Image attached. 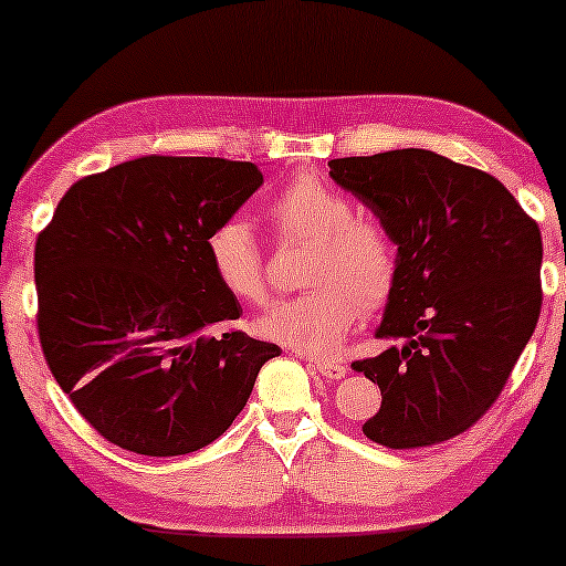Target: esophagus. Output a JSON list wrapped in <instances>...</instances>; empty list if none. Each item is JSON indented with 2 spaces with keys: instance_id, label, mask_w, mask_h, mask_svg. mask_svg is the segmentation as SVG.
Wrapping results in <instances>:
<instances>
[{
  "instance_id": "34e87169",
  "label": "esophagus",
  "mask_w": 566,
  "mask_h": 566,
  "mask_svg": "<svg viewBox=\"0 0 566 566\" xmlns=\"http://www.w3.org/2000/svg\"><path fill=\"white\" fill-rule=\"evenodd\" d=\"M316 374H322L324 378H332V381H337V378H345L347 368L343 366V363H335V360H314L312 363Z\"/></svg>"
}]
</instances>
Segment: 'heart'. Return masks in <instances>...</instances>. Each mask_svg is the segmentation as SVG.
I'll use <instances>...</instances> for the list:
<instances>
[{
	"label": "heart",
	"instance_id": "obj_1",
	"mask_svg": "<svg viewBox=\"0 0 566 566\" xmlns=\"http://www.w3.org/2000/svg\"><path fill=\"white\" fill-rule=\"evenodd\" d=\"M355 203L314 175L291 180L265 208L281 242H308L301 283L306 293L275 304L258 322L273 343L312 355H329L360 312L384 306L397 283V247L384 227L355 216ZM206 254L221 289L239 304L268 298L265 252L239 216L208 231Z\"/></svg>",
	"mask_w": 566,
	"mask_h": 566
}]
</instances>
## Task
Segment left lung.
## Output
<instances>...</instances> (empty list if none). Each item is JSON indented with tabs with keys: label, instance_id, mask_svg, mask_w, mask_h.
<instances>
[{
	"label": "left lung",
	"instance_id": "left-lung-1",
	"mask_svg": "<svg viewBox=\"0 0 566 566\" xmlns=\"http://www.w3.org/2000/svg\"><path fill=\"white\" fill-rule=\"evenodd\" d=\"M397 244V283L353 368L381 389L363 424L378 446L443 443L482 420L505 389L541 314L538 223L497 177L428 149L329 161Z\"/></svg>",
	"mask_w": 566,
	"mask_h": 566
}]
</instances>
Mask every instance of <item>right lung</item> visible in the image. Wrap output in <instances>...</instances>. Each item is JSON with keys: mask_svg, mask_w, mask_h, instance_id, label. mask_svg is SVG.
I'll list each match as a JSON object with an SVG mask.
<instances>
[{"mask_svg": "<svg viewBox=\"0 0 566 566\" xmlns=\"http://www.w3.org/2000/svg\"><path fill=\"white\" fill-rule=\"evenodd\" d=\"M262 185L252 161L138 157L82 177L35 242L38 337L64 394L111 443L182 455L223 436L281 347L244 332L206 237Z\"/></svg>", "mask_w": 566, "mask_h": 566, "instance_id": "1", "label": "right lung"}]
</instances>
